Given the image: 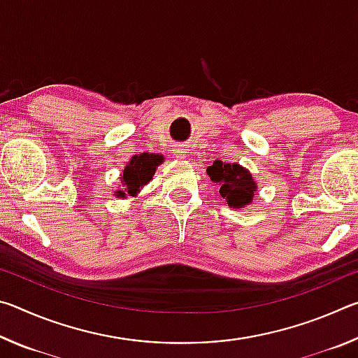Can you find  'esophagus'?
Returning a JSON list of instances; mask_svg holds the SVG:
<instances>
[{"label": "esophagus", "instance_id": "esophagus-1", "mask_svg": "<svg viewBox=\"0 0 358 358\" xmlns=\"http://www.w3.org/2000/svg\"><path fill=\"white\" fill-rule=\"evenodd\" d=\"M173 151H175V153H178V155H180V157H185V155H183V153H185V150H183V148H175Z\"/></svg>", "mask_w": 358, "mask_h": 358}]
</instances>
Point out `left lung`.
<instances>
[{"mask_svg": "<svg viewBox=\"0 0 358 358\" xmlns=\"http://www.w3.org/2000/svg\"><path fill=\"white\" fill-rule=\"evenodd\" d=\"M207 173L213 183L220 185V194L226 199L229 207L241 208L252 201L257 186L252 175L240 164H222V161H215L213 166L207 169Z\"/></svg>", "mask_w": 358, "mask_h": 358, "instance_id": "obj_1", "label": "left lung"}]
</instances>
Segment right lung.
<instances>
[{"label": "right lung", "mask_w": 358, "mask_h": 358, "mask_svg": "<svg viewBox=\"0 0 358 358\" xmlns=\"http://www.w3.org/2000/svg\"><path fill=\"white\" fill-rule=\"evenodd\" d=\"M161 162V157L156 155L142 153L141 156H134L129 161V164L124 167L121 181H123L124 191H118L120 197H124L126 194L136 196L141 191L143 185H147L155 175L156 166Z\"/></svg>", "instance_id": "1"}]
</instances>
